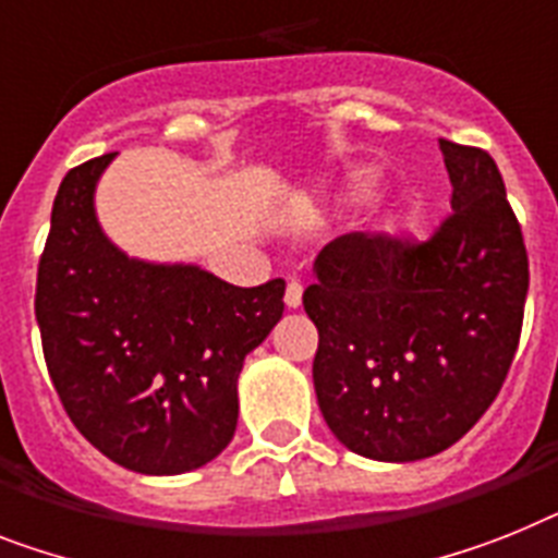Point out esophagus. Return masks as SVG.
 Masks as SVG:
<instances>
[{
    "label": "esophagus",
    "mask_w": 558,
    "mask_h": 558,
    "mask_svg": "<svg viewBox=\"0 0 558 558\" xmlns=\"http://www.w3.org/2000/svg\"><path fill=\"white\" fill-rule=\"evenodd\" d=\"M302 290L305 288H302L299 282H290L288 290H284V305H288L290 311H296V307L302 305Z\"/></svg>",
    "instance_id": "1"
}]
</instances>
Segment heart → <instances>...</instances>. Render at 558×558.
<instances>
[{
	"label": "heart",
	"mask_w": 558,
	"mask_h": 558,
	"mask_svg": "<svg viewBox=\"0 0 558 558\" xmlns=\"http://www.w3.org/2000/svg\"><path fill=\"white\" fill-rule=\"evenodd\" d=\"M376 185H379L376 173H359V177L351 182V196L353 199H362V196L376 191Z\"/></svg>",
	"instance_id": "heart-1"
}]
</instances>
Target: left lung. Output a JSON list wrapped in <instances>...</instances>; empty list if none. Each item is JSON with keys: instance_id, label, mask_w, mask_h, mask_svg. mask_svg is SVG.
I'll list each match as a JSON object with an SVG mask.
<instances>
[{"instance_id": "1", "label": "left lung", "mask_w": 558, "mask_h": 558, "mask_svg": "<svg viewBox=\"0 0 558 558\" xmlns=\"http://www.w3.org/2000/svg\"><path fill=\"white\" fill-rule=\"evenodd\" d=\"M453 214L425 245L333 239L302 305L319 330L313 388L333 436L376 462H416L462 439L517 353L527 253L496 162L439 140Z\"/></svg>"}]
</instances>
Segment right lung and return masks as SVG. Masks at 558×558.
Instances as JSON below:
<instances>
[{
  "mask_svg": "<svg viewBox=\"0 0 558 558\" xmlns=\"http://www.w3.org/2000/svg\"><path fill=\"white\" fill-rule=\"evenodd\" d=\"M113 159H90L59 185L36 322L80 434L128 471L179 476L233 439L239 373L282 319L284 282L236 288L193 262L128 256L96 216Z\"/></svg>",
  "mask_w": 558,
  "mask_h": 558,
  "instance_id": "1",
  "label": "right lung"
}]
</instances>
